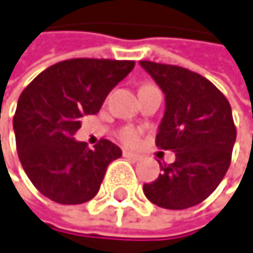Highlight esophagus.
<instances>
[{
  "label": "esophagus",
  "instance_id": "1",
  "mask_svg": "<svg viewBox=\"0 0 253 253\" xmlns=\"http://www.w3.org/2000/svg\"><path fill=\"white\" fill-rule=\"evenodd\" d=\"M123 156H124V157H127V159H130V160H139V159H141V154L132 153V151H127V150H124V151H123Z\"/></svg>",
  "mask_w": 253,
  "mask_h": 253
}]
</instances>
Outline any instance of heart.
<instances>
[{
	"label": "heart",
	"mask_w": 253,
	"mask_h": 253,
	"mask_svg": "<svg viewBox=\"0 0 253 253\" xmlns=\"http://www.w3.org/2000/svg\"><path fill=\"white\" fill-rule=\"evenodd\" d=\"M139 130L133 126H123V127L118 130V139L124 144V145H129L133 147L139 142Z\"/></svg>",
	"instance_id": "obj_1"
}]
</instances>
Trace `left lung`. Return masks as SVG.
Here are the masks:
<instances>
[{"label":"left lung","mask_w":253,"mask_h":253,"mask_svg":"<svg viewBox=\"0 0 253 253\" xmlns=\"http://www.w3.org/2000/svg\"><path fill=\"white\" fill-rule=\"evenodd\" d=\"M139 64L165 93L156 145L175 153L174 164L159 162L162 172L144 184V193L164 209L193 207L216 190L229 168L237 136L229 102L200 73L154 61Z\"/></svg>","instance_id":"8db88e82"}]
</instances>
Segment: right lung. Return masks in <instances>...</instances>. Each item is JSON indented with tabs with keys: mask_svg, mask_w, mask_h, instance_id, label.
I'll list each match as a JSON object with an SVG mask.
<instances>
[{
	"mask_svg": "<svg viewBox=\"0 0 253 253\" xmlns=\"http://www.w3.org/2000/svg\"><path fill=\"white\" fill-rule=\"evenodd\" d=\"M135 67L129 60L72 58L37 75L13 117L16 148L36 189L58 204H84L97 195L108 165L121 150L100 139L94 150L72 136L79 118L100 111L111 89Z\"/></svg>",
	"mask_w": 253,
	"mask_h": 253,
	"instance_id": "right-lung-1",
	"label": "right lung"
}]
</instances>
